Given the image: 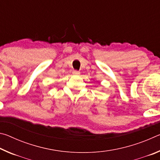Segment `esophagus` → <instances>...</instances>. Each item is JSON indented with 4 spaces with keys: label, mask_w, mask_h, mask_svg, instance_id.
Returning a JSON list of instances; mask_svg holds the SVG:
<instances>
[{
    "label": "esophagus",
    "mask_w": 160,
    "mask_h": 160,
    "mask_svg": "<svg viewBox=\"0 0 160 160\" xmlns=\"http://www.w3.org/2000/svg\"><path fill=\"white\" fill-rule=\"evenodd\" d=\"M72 74L78 75H80V72L78 71V70H73V71H72Z\"/></svg>",
    "instance_id": "esophagus-1"
}]
</instances>
